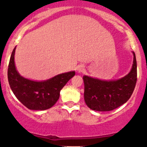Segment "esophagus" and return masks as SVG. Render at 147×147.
I'll return each mask as SVG.
<instances>
[{"label": "esophagus", "mask_w": 147, "mask_h": 147, "mask_svg": "<svg viewBox=\"0 0 147 147\" xmlns=\"http://www.w3.org/2000/svg\"><path fill=\"white\" fill-rule=\"evenodd\" d=\"M77 70L78 72H82L84 70V67L83 66H78V68H77Z\"/></svg>", "instance_id": "obj_1"}]
</instances>
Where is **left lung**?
I'll return each instance as SVG.
<instances>
[{"label":"left lung","instance_id":"obj_1","mask_svg":"<svg viewBox=\"0 0 147 147\" xmlns=\"http://www.w3.org/2000/svg\"><path fill=\"white\" fill-rule=\"evenodd\" d=\"M132 68L127 75L115 80H102L87 75L84 81V99L90 109L98 112L111 111L127 102L137 80V64L134 52Z\"/></svg>","mask_w":147,"mask_h":147}]
</instances>
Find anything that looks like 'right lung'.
<instances>
[{"label":"right lung","instance_id":"add662e5","mask_svg":"<svg viewBox=\"0 0 147 147\" xmlns=\"http://www.w3.org/2000/svg\"><path fill=\"white\" fill-rule=\"evenodd\" d=\"M13 49L8 68L9 86L17 99L32 110H46L58 101L60 90L75 75V71L59 74L49 80L35 81L21 76L15 67Z\"/></svg>","mask_w":147,"mask_h":147}]
</instances>
